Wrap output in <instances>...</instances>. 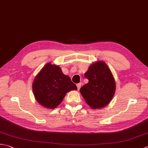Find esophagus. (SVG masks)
I'll return each instance as SVG.
<instances>
[{
  "label": "esophagus",
  "instance_id": "esophagus-1",
  "mask_svg": "<svg viewBox=\"0 0 148 148\" xmlns=\"http://www.w3.org/2000/svg\"><path fill=\"white\" fill-rule=\"evenodd\" d=\"M76 86H77V88L78 90H79V89L81 88V86H82V83H78V84H77Z\"/></svg>",
  "mask_w": 148,
  "mask_h": 148
}]
</instances>
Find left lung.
Here are the masks:
<instances>
[{"instance_id": "1", "label": "left lung", "mask_w": 148, "mask_h": 148, "mask_svg": "<svg viewBox=\"0 0 148 148\" xmlns=\"http://www.w3.org/2000/svg\"><path fill=\"white\" fill-rule=\"evenodd\" d=\"M88 83L80 88L85 102L92 109L102 108L110 102L115 92V82L106 63L95 62L85 73Z\"/></svg>"}]
</instances>
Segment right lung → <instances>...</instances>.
I'll return each mask as SVG.
<instances>
[{
    "instance_id": "right-lung-1",
    "label": "right lung",
    "mask_w": 148,
    "mask_h": 148,
    "mask_svg": "<svg viewBox=\"0 0 148 148\" xmlns=\"http://www.w3.org/2000/svg\"><path fill=\"white\" fill-rule=\"evenodd\" d=\"M77 90L69 76L65 75L58 65L48 63L42 69L33 83V94L38 103L53 109L62 103L66 94Z\"/></svg>"
}]
</instances>
